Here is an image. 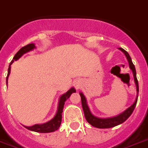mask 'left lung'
Returning a JSON list of instances; mask_svg holds the SVG:
<instances>
[{
  "instance_id": "left-lung-1",
  "label": "left lung",
  "mask_w": 148,
  "mask_h": 148,
  "mask_svg": "<svg viewBox=\"0 0 148 148\" xmlns=\"http://www.w3.org/2000/svg\"><path fill=\"white\" fill-rule=\"evenodd\" d=\"M120 50L122 51L123 53L126 55V58H127V60L129 62V64H130V68H131V70L132 71V73H133L134 76V80H135V85H136V89H137V93L138 92V82L137 77H136V71H135V65L133 64L132 62L131 57L130 56L129 53L126 52V50H124L122 48H119ZM80 97H81V103H82V107H83V110H84V116L86 117V120L89 123V124H91L92 126H94V127L99 128V129H108V128H111L114 127V126H118L120 124L123 123V122H125L126 120H127L129 117L130 116L132 112H133L134 109H135V106H136V103L138 101V95L135 99V102L130 107L128 108L125 111H123V113H121L120 114L117 115L116 116H114V117H110V118H99V117H96L94 115L91 114L90 110L89 109V107H88L87 104H86V100L85 96L84 95L83 93H80Z\"/></svg>"
}]
</instances>
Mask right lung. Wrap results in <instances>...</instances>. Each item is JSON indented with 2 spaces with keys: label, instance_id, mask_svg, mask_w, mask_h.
<instances>
[{
  "label": "right lung",
  "instance_id": "right-lung-1",
  "mask_svg": "<svg viewBox=\"0 0 148 148\" xmlns=\"http://www.w3.org/2000/svg\"><path fill=\"white\" fill-rule=\"evenodd\" d=\"M35 48L34 43H30L28 45L25 46V47H22L16 53V54L14 56L13 59L11 61L10 64L9 65L8 68V74H7V80H8V77L10 73V65L14 62V61L18 60L23 54L28 53L29 51L32 50L33 49ZM76 90L74 89V88H71L66 93L63 94L59 99V106H58V110L55 116L53 117L51 120H49V122L45 123L43 124H35L32 126H25L26 129L31 130V131L37 132H40V133H48V132H52L56 131L59 128L61 125V122H62V113L63 111V108H64V102L66 101L68 98L70 97L73 92H75Z\"/></svg>",
  "mask_w": 148,
  "mask_h": 148
}]
</instances>
